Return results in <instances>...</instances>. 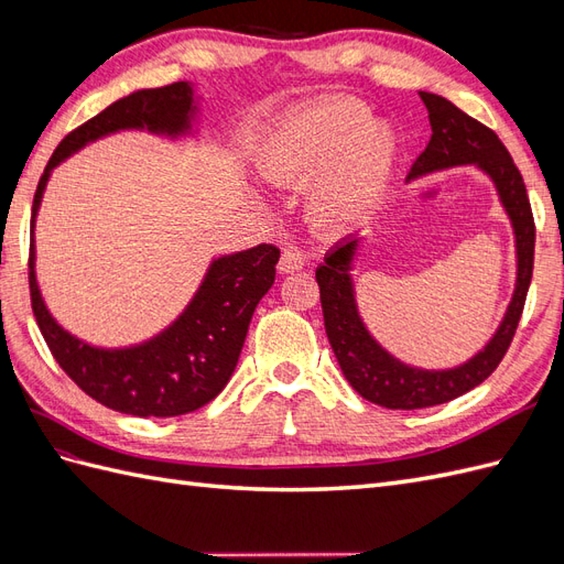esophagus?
<instances>
[{"instance_id":"1","label":"esophagus","mask_w":564,"mask_h":564,"mask_svg":"<svg viewBox=\"0 0 564 564\" xmlns=\"http://www.w3.org/2000/svg\"><path fill=\"white\" fill-rule=\"evenodd\" d=\"M303 263H305V259L296 249H284L282 256H280L278 270L280 272H299L303 268Z\"/></svg>"}]
</instances>
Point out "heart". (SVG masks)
<instances>
[{
  "label": "heart",
  "mask_w": 564,
  "mask_h": 564,
  "mask_svg": "<svg viewBox=\"0 0 564 564\" xmlns=\"http://www.w3.org/2000/svg\"><path fill=\"white\" fill-rule=\"evenodd\" d=\"M398 160L390 127L373 124L355 98L322 100L289 117L259 152L270 183H305L311 218L324 230H348L373 212L388 191Z\"/></svg>",
  "instance_id": "b5f03b06"
}]
</instances>
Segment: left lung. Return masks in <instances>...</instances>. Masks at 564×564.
I'll return each mask as SVG.
<instances>
[{
  "label": "left lung",
  "mask_w": 564,
  "mask_h": 564,
  "mask_svg": "<svg viewBox=\"0 0 564 564\" xmlns=\"http://www.w3.org/2000/svg\"><path fill=\"white\" fill-rule=\"evenodd\" d=\"M419 96L429 108L433 135L431 143L416 158L409 178L460 164H477L485 174H489L516 230L518 280L501 327L485 350L460 367L429 371L402 365L365 329L360 315H357L350 280V261L357 240H344L324 256V263L315 270V280L319 284L324 329H327L332 350L348 383L365 400L386 409L435 406L464 395L491 377V371L499 367L510 348V340L516 336L534 270L536 228L532 204H529L520 169L508 155L506 145L489 127L458 110L452 100L429 91H419Z\"/></svg>",
  "instance_id": "8db88e82"
}]
</instances>
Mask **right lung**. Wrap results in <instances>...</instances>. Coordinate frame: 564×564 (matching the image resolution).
I'll return each instance as SVG.
<instances>
[{
	"instance_id": "right-lung-1",
	"label": "right lung",
	"mask_w": 564,
	"mask_h": 564,
	"mask_svg": "<svg viewBox=\"0 0 564 564\" xmlns=\"http://www.w3.org/2000/svg\"><path fill=\"white\" fill-rule=\"evenodd\" d=\"M191 84L174 82L115 100L89 122L73 129L51 155L32 202V224L51 169L75 150L119 129L178 135L195 112ZM280 249L259 245L212 263L185 313L143 346L100 350L82 344L48 315L35 280V245H30L28 280L32 313L61 369L89 398L131 416H181L212 402L240 360L256 305L275 282Z\"/></svg>"
}]
</instances>
